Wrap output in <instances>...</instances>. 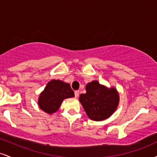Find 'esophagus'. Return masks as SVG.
Segmentation results:
<instances>
[{
  "mask_svg": "<svg viewBox=\"0 0 157 157\" xmlns=\"http://www.w3.org/2000/svg\"><path fill=\"white\" fill-rule=\"evenodd\" d=\"M79 94H80V91H75V97H79Z\"/></svg>",
  "mask_w": 157,
  "mask_h": 157,
  "instance_id": "1",
  "label": "esophagus"
}]
</instances>
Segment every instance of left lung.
<instances>
[{"instance_id": "left-lung-1", "label": "left lung", "mask_w": 157, "mask_h": 157, "mask_svg": "<svg viewBox=\"0 0 157 157\" xmlns=\"http://www.w3.org/2000/svg\"><path fill=\"white\" fill-rule=\"evenodd\" d=\"M86 93L80 95V103L91 120L102 121L110 117L117 108L120 97L115 88H107L97 80L89 82Z\"/></svg>"}]
</instances>
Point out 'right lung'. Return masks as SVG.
Segmentation results:
<instances>
[{"label":"right lung","instance_id":"1","mask_svg":"<svg viewBox=\"0 0 157 157\" xmlns=\"http://www.w3.org/2000/svg\"><path fill=\"white\" fill-rule=\"evenodd\" d=\"M74 97L75 93L69 84L60 80H52L40 94L38 105L40 109L52 114L59 109L64 99Z\"/></svg>","mask_w":157,"mask_h":157}]
</instances>
